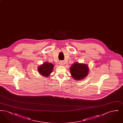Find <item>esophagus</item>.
<instances>
[{
    "mask_svg": "<svg viewBox=\"0 0 123 123\" xmlns=\"http://www.w3.org/2000/svg\"><path fill=\"white\" fill-rule=\"evenodd\" d=\"M59 64H60L61 65H63L64 64V62L63 61H60L59 63Z\"/></svg>",
    "mask_w": 123,
    "mask_h": 123,
    "instance_id": "34e87169",
    "label": "esophagus"
}]
</instances>
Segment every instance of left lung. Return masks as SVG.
I'll return each mask as SVG.
<instances>
[{
	"label": "left lung",
	"instance_id": "obj_1",
	"mask_svg": "<svg viewBox=\"0 0 123 123\" xmlns=\"http://www.w3.org/2000/svg\"><path fill=\"white\" fill-rule=\"evenodd\" d=\"M70 73L73 78L76 81H81L87 77L89 72L88 65L75 62L70 67Z\"/></svg>",
	"mask_w": 123,
	"mask_h": 123
}]
</instances>
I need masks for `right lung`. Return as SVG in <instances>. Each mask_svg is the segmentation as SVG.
I'll return each mask as SVG.
<instances>
[{
    "label": "right lung",
    "mask_w": 123,
    "mask_h": 123,
    "mask_svg": "<svg viewBox=\"0 0 123 123\" xmlns=\"http://www.w3.org/2000/svg\"><path fill=\"white\" fill-rule=\"evenodd\" d=\"M54 68V64L51 63L46 62L41 64L38 67V71L40 75L45 77L50 76Z\"/></svg>",
    "instance_id": "1"
}]
</instances>
